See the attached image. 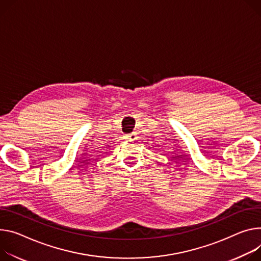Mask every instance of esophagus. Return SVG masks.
<instances>
[{"instance_id":"34e87169","label":"esophagus","mask_w":261,"mask_h":261,"mask_svg":"<svg viewBox=\"0 0 261 261\" xmlns=\"http://www.w3.org/2000/svg\"><path fill=\"white\" fill-rule=\"evenodd\" d=\"M136 138H137L136 133H131V134H129V135L126 136V139L129 140V141H133V140H135Z\"/></svg>"}]
</instances>
